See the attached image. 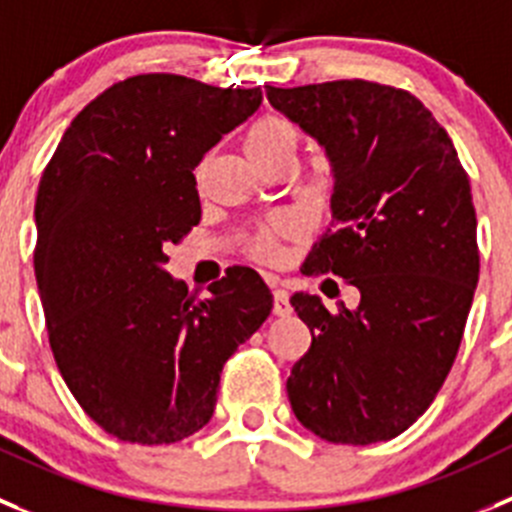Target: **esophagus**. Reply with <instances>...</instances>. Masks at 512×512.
I'll return each mask as SVG.
<instances>
[{"mask_svg": "<svg viewBox=\"0 0 512 512\" xmlns=\"http://www.w3.org/2000/svg\"><path fill=\"white\" fill-rule=\"evenodd\" d=\"M272 313L280 315V318L293 313V305H290L288 293L283 288H275V293H272Z\"/></svg>", "mask_w": 512, "mask_h": 512, "instance_id": "34e87169", "label": "esophagus"}]
</instances>
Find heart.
Instances as JSON below:
<instances>
[{
	"label": "heart",
	"mask_w": 512,
	"mask_h": 512,
	"mask_svg": "<svg viewBox=\"0 0 512 512\" xmlns=\"http://www.w3.org/2000/svg\"><path fill=\"white\" fill-rule=\"evenodd\" d=\"M245 148L250 159L257 166H267L278 159H295L298 148V131L290 121L280 116H262L247 128ZM288 232L285 222H275L270 227L260 229L252 240L250 252L257 260H275L278 257L280 237Z\"/></svg>",
	"instance_id": "obj_1"
}]
</instances>
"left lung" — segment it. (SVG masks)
<instances>
[{"instance_id": "obj_1", "label": "left lung", "mask_w": 512, "mask_h": 512, "mask_svg": "<svg viewBox=\"0 0 512 512\" xmlns=\"http://www.w3.org/2000/svg\"><path fill=\"white\" fill-rule=\"evenodd\" d=\"M270 105L326 148L333 222L305 257L358 288L356 310L290 298L310 328L293 366L295 417L333 444L399 437L455 364L480 275L470 179L455 143L412 93L369 80L272 88Z\"/></svg>"}]
</instances>
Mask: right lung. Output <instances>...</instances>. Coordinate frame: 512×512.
Returning <instances> with one entry per match:
<instances>
[{"mask_svg":"<svg viewBox=\"0 0 512 512\" xmlns=\"http://www.w3.org/2000/svg\"><path fill=\"white\" fill-rule=\"evenodd\" d=\"M260 103V88L133 75L73 118L42 174L35 275L52 356L85 414L123 442L199 432L227 358L270 315L252 267H227L209 298L164 270L166 247L202 219L194 169Z\"/></svg>","mask_w":512,"mask_h":512,"instance_id":"1","label":"right lung"}]
</instances>
